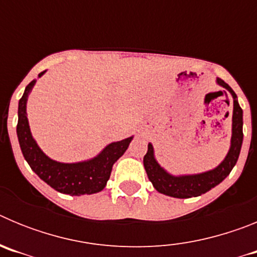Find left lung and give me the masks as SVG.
<instances>
[{"label":"left lung","instance_id":"left-lung-1","mask_svg":"<svg viewBox=\"0 0 257 257\" xmlns=\"http://www.w3.org/2000/svg\"><path fill=\"white\" fill-rule=\"evenodd\" d=\"M216 83L230 92L233 97V117H231L230 148L222 162L210 171L193 175H172L166 171L154 157L153 145L149 143L148 152L144 156V169L148 179L157 192L174 198H192L205 194L230 174L239 157L243 142V110L238 104L235 92L221 78H216Z\"/></svg>","mask_w":257,"mask_h":257}]
</instances>
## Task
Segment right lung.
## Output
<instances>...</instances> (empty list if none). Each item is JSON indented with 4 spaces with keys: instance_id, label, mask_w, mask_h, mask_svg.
<instances>
[{
    "instance_id": "add662e5",
    "label": "right lung",
    "mask_w": 257,
    "mask_h": 257,
    "mask_svg": "<svg viewBox=\"0 0 257 257\" xmlns=\"http://www.w3.org/2000/svg\"><path fill=\"white\" fill-rule=\"evenodd\" d=\"M45 72L38 74V77L42 76ZM35 83L36 79H33L27 86L18 108L17 134L20 149L26 161L41 180H44L50 187L63 194L82 196L101 192L110 178L113 165L119 157L123 156L134 136L121 142L110 143L91 160L74 163H63L51 160L41 151L33 139L27 117V101Z\"/></svg>"
}]
</instances>
